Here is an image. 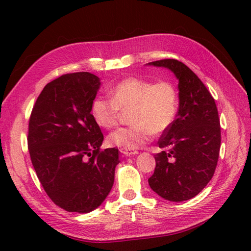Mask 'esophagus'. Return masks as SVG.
Masks as SVG:
<instances>
[{
    "label": "esophagus",
    "mask_w": 251,
    "mask_h": 251,
    "mask_svg": "<svg viewBox=\"0 0 251 251\" xmlns=\"http://www.w3.org/2000/svg\"><path fill=\"white\" fill-rule=\"evenodd\" d=\"M121 153L124 154L125 156H131V155H136L138 154V151L135 150H129V149H121Z\"/></svg>",
    "instance_id": "34e87169"
}]
</instances>
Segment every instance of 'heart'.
<instances>
[{
  "instance_id": "heart-1",
  "label": "heart",
  "mask_w": 251,
  "mask_h": 251,
  "mask_svg": "<svg viewBox=\"0 0 251 251\" xmlns=\"http://www.w3.org/2000/svg\"><path fill=\"white\" fill-rule=\"evenodd\" d=\"M111 99L98 96L90 112L95 122L103 128H112L119 122L121 110H128L129 126L119 127L108 136L109 145L122 149L139 148L151 139L152 132L167 130L178 111V94L167 81L154 83L149 79L127 77L110 89Z\"/></svg>"
}]
</instances>
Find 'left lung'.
<instances>
[{
	"label": "left lung",
	"mask_w": 251,
	"mask_h": 251,
	"mask_svg": "<svg viewBox=\"0 0 251 251\" xmlns=\"http://www.w3.org/2000/svg\"><path fill=\"white\" fill-rule=\"evenodd\" d=\"M169 69L179 79V110L163 132L149 178L151 189L165 200L183 201L196 196L211 180L219 158L221 127L215 99L199 76L176 59L149 62Z\"/></svg>",
	"instance_id": "obj_1"
}]
</instances>
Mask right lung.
Here are the masks:
<instances>
[{
	"label": "right lung",
	"instance_id": "obj_1",
	"mask_svg": "<svg viewBox=\"0 0 251 251\" xmlns=\"http://www.w3.org/2000/svg\"><path fill=\"white\" fill-rule=\"evenodd\" d=\"M100 84L89 72L61 75L43 88L30 115L32 165L46 194L69 212L102 204L120 163L117 149H100L103 134L90 112Z\"/></svg>",
	"mask_w": 251,
	"mask_h": 251
}]
</instances>
